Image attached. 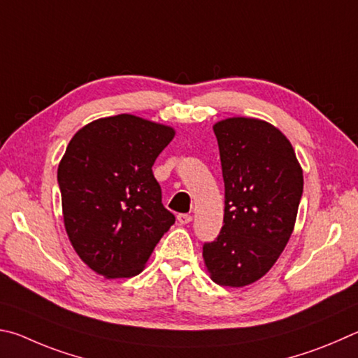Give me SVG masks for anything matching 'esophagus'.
Listing matches in <instances>:
<instances>
[{
  "instance_id": "1",
  "label": "esophagus",
  "mask_w": 358,
  "mask_h": 358,
  "mask_svg": "<svg viewBox=\"0 0 358 358\" xmlns=\"http://www.w3.org/2000/svg\"><path fill=\"white\" fill-rule=\"evenodd\" d=\"M178 222H179L180 224L190 223V222H192V215H189V214H179V215H178Z\"/></svg>"
}]
</instances>
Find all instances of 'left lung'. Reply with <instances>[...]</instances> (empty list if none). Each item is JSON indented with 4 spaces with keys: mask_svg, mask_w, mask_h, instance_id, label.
Here are the masks:
<instances>
[{
    "mask_svg": "<svg viewBox=\"0 0 358 358\" xmlns=\"http://www.w3.org/2000/svg\"><path fill=\"white\" fill-rule=\"evenodd\" d=\"M224 182L223 228L204 243L212 281L243 287L271 271L296 224L303 171L289 140L266 121L234 116L214 124Z\"/></svg>",
    "mask_w": 358,
    "mask_h": 358,
    "instance_id": "8db88e82",
    "label": "left lung"
}]
</instances>
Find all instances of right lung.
<instances>
[{
	"label": "right lung",
	"instance_id": "right-lung-1",
	"mask_svg": "<svg viewBox=\"0 0 358 358\" xmlns=\"http://www.w3.org/2000/svg\"><path fill=\"white\" fill-rule=\"evenodd\" d=\"M174 135L124 113L86 124L67 144L58 166L64 228L80 259L105 278L143 272L174 223L152 173Z\"/></svg>",
	"mask_w": 358,
	"mask_h": 358
}]
</instances>
